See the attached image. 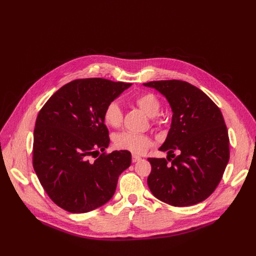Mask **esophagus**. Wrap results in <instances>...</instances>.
Here are the masks:
<instances>
[{
    "mask_svg": "<svg viewBox=\"0 0 256 256\" xmlns=\"http://www.w3.org/2000/svg\"><path fill=\"white\" fill-rule=\"evenodd\" d=\"M140 156H138V155H132V161L134 163H136V162H138V161H140Z\"/></svg>",
    "mask_w": 256,
    "mask_h": 256,
    "instance_id": "esophagus-1",
    "label": "esophagus"
}]
</instances>
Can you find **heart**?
I'll return each mask as SVG.
<instances>
[{
	"mask_svg": "<svg viewBox=\"0 0 256 256\" xmlns=\"http://www.w3.org/2000/svg\"><path fill=\"white\" fill-rule=\"evenodd\" d=\"M136 106L150 118H155L159 114L161 109V103L159 99L152 93H144L138 95L134 99ZM104 122L110 128H120L122 124L124 114L120 106L116 102L109 103L103 112ZM116 147L120 150H126L134 154H142L147 151L151 146L152 140L149 136L132 132H124L116 136Z\"/></svg>",
	"mask_w": 256,
	"mask_h": 256,
	"instance_id": "heart-1",
	"label": "heart"
}]
</instances>
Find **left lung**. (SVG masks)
I'll return each instance as SVG.
<instances>
[{"instance_id": "obj_1", "label": "left lung", "mask_w": 256, "mask_h": 256, "mask_svg": "<svg viewBox=\"0 0 256 256\" xmlns=\"http://www.w3.org/2000/svg\"><path fill=\"white\" fill-rule=\"evenodd\" d=\"M144 86L165 96L173 112L167 138L159 148L167 152L172 163L165 158L148 159L152 166L149 188L155 198L174 206L198 204L214 192L230 158L229 136L220 108L184 81H153ZM174 150L180 153L176 158Z\"/></svg>"}]
</instances>
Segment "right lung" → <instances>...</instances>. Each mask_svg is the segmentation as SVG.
<instances>
[{
	"mask_svg": "<svg viewBox=\"0 0 256 256\" xmlns=\"http://www.w3.org/2000/svg\"><path fill=\"white\" fill-rule=\"evenodd\" d=\"M130 83L78 79L60 88L36 118L33 168L52 200L74 214L93 210L110 200L118 176L130 166L126 150L102 153L109 144L105 107Z\"/></svg>",
	"mask_w": 256,
	"mask_h": 256,
	"instance_id": "add662e5",
	"label": "right lung"
}]
</instances>
